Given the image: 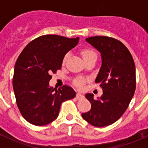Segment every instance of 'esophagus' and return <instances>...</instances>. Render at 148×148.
<instances>
[{
    "mask_svg": "<svg viewBox=\"0 0 148 148\" xmlns=\"http://www.w3.org/2000/svg\"><path fill=\"white\" fill-rule=\"evenodd\" d=\"M84 98V95H82V93H80V92H78V93L76 94V99H82Z\"/></svg>",
    "mask_w": 148,
    "mask_h": 148,
    "instance_id": "esophagus-1",
    "label": "esophagus"
}]
</instances>
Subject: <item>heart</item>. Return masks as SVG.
Segmentation results:
<instances>
[{"label":"heart","mask_w":148,"mask_h":148,"mask_svg":"<svg viewBox=\"0 0 148 148\" xmlns=\"http://www.w3.org/2000/svg\"><path fill=\"white\" fill-rule=\"evenodd\" d=\"M81 55H82V58H83V59L84 60L85 62L89 61V60L92 59V58H97V55H96V53H95L92 49H82V50H81ZM68 57H69V53H66V54L64 56V58H63V64H65V62H66V60H67ZM84 83V79L82 78H77L75 82V84L77 86H78V87H82V86L83 85Z\"/></svg>","instance_id":"b5f03b06"}]
</instances>
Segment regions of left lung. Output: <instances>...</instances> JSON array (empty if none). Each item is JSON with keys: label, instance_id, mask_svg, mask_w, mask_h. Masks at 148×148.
I'll return each mask as SVG.
<instances>
[{"label": "left lung", "instance_id": "obj_1", "mask_svg": "<svg viewBox=\"0 0 148 148\" xmlns=\"http://www.w3.org/2000/svg\"><path fill=\"white\" fill-rule=\"evenodd\" d=\"M86 40L101 53L102 64L95 83L100 84L103 94L98 99L86 94L91 109L82 116L92 126L105 127L116 122L130 104L136 85L135 64L130 51L117 39L94 36Z\"/></svg>", "mask_w": 148, "mask_h": 148}]
</instances>
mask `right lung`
Here are the masks:
<instances>
[{
  "mask_svg": "<svg viewBox=\"0 0 148 148\" xmlns=\"http://www.w3.org/2000/svg\"><path fill=\"white\" fill-rule=\"evenodd\" d=\"M79 38L57 35H41L29 43L15 65L12 85L18 108L28 122L43 126L56 120L61 103L75 96L70 86L56 91L49 85L52 73L62 65L64 56L78 44Z\"/></svg>",
  "mask_w": 148,
  "mask_h": 148,
  "instance_id": "1",
  "label": "right lung"
}]
</instances>
